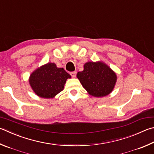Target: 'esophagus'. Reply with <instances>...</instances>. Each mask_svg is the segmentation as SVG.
I'll list each match as a JSON object with an SVG mask.
<instances>
[{
	"label": "esophagus",
	"instance_id": "34e87169",
	"mask_svg": "<svg viewBox=\"0 0 154 154\" xmlns=\"http://www.w3.org/2000/svg\"><path fill=\"white\" fill-rule=\"evenodd\" d=\"M76 75H77V72L76 71H73V72H71V75L72 77L75 78V77H76Z\"/></svg>",
	"mask_w": 154,
	"mask_h": 154
}]
</instances>
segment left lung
I'll return each instance as SVG.
<instances>
[{
	"label": "left lung",
	"instance_id": "left-lung-1",
	"mask_svg": "<svg viewBox=\"0 0 154 154\" xmlns=\"http://www.w3.org/2000/svg\"><path fill=\"white\" fill-rule=\"evenodd\" d=\"M83 71L78 72L77 77L89 94L94 97H104L110 94L116 84L115 72L105 63L88 62Z\"/></svg>",
	"mask_w": 154,
	"mask_h": 154
}]
</instances>
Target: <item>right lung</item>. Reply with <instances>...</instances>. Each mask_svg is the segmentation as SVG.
<instances>
[{"instance_id":"add662e5","label":"right lung","mask_w":154,"mask_h":154,"mask_svg":"<svg viewBox=\"0 0 154 154\" xmlns=\"http://www.w3.org/2000/svg\"><path fill=\"white\" fill-rule=\"evenodd\" d=\"M63 68L48 63L31 74L29 84L36 95L43 98H52L63 91L66 81L71 78Z\"/></svg>"}]
</instances>
